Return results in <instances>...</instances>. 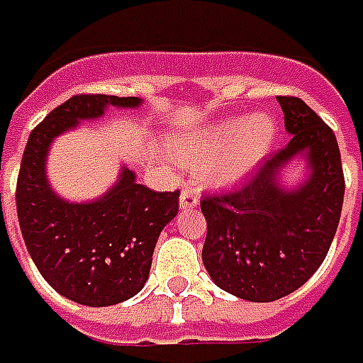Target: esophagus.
Returning <instances> with one entry per match:
<instances>
[{"mask_svg":"<svg viewBox=\"0 0 363 363\" xmlns=\"http://www.w3.org/2000/svg\"><path fill=\"white\" fill-rule=\"evenodd\" d=\"M197 203H199V197H197V191L191 187H186L179 195V207L182 209H194V207H197Z\"/></svg>","mask_w":363,"mask_h":363,"instance_id":"34e87169","label":"esophagus"}]
</instances>
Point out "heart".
Returning a JSON list of instances; mask_svg holds the SVG:
<instances>
[{"instance_id":"b5f03b06","label":"heart","mask_w":363,"mask_h":363,"mask_svg":"<svg viewBox=\"0 0 363 363\" xmlns=\"http://www.w3.org/2000/svg\"><path fill=\"white\" fill-rule=\"evenodd\" d=\"M276 135V121L264 113L220 121L187 136L179 145V158L189 166H201L220 155L211 166L209 177L217 186H235L268 156Z\"/></svg>"}]
</instances>
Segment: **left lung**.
I'll use <instances>...</instances> for the list:
<instances>
[{"label": "left lung", "instance_id": "1", "mask_svg": "<svg viewBox=\"0 0 363 363\" xmlns=\"http://www.w3.org/2000/svg\"><path fill=\"white\" fill-rule=\"evenodd\" d=\"M285 148L269 154L254 176L233 191L205 195L203 264L227 293L254 303L299 289L325 262L340 220L344 174L333 128L299 97L279 95ZM301 155L308 179L287 190L281 169Z\"/></svg>", "mask_w": 363, "mask_h": 363}]
</instances>
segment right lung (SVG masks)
Here are the masks:
<instances>
[{
  "instance_id": "obj_1",
  "label": "right lung",
  "mask_w": 363,
  "mask_h": 363,
  "mask_svg": "<svg viewBox=\"0 0 363 363\" xmlns=\"http://www.w3.org/2000/svg\"><path fill=\"white\" fill-rule=\"evenodd\" d=\"M138 97L82 94L58 105L33 128L17 177V217L30 258L62 297L109 307L145 287L162 228L176 217L179 191H152L123 166L99 199L70 203L54 194L46 156L56 136L79 121L104 117L107 107H138Z\"/></svg>"
}]
</instances>
